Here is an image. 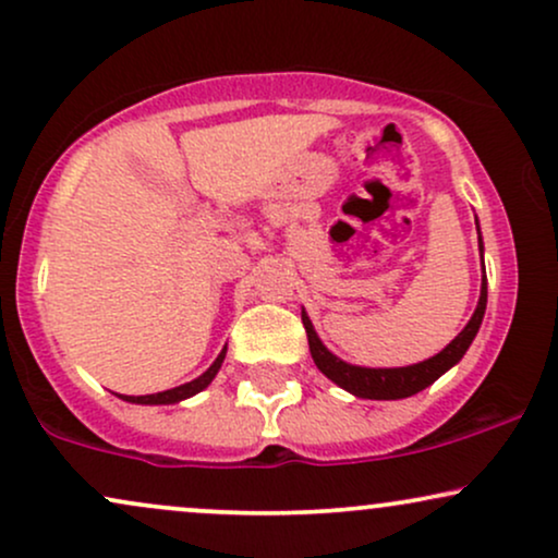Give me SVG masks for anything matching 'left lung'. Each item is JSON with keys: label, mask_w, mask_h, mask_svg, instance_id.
I'll return each mask as SVG.
<instances>
[{"label": "left lung", "mask_w": 558, "mask_h": 558, "mask_svg": "<svg viewBox=\"0 0 558 558\" xmlns=\"http://www.w3.org/2000/svg\"><path fill=\"white\" fill-rule=\"evenodd\" d=\"M478 230V247L481 258H484V243H481V227L476 219ZM486 313V274L481 279V298L476 311H473L471 320L465 323V328L460 331L456 339H452L442 352L429 356V360L409 364V367H360V364H349L328 352V347L318 339L315 333L311 318H307L305 307H302V326H305L307 343H311L313 362L318 364V369L328 380H333L339 388L347 390L356 398H369V401H398V398H409L418 393V390L429 388L437 377H442L447 369L456 367V364L463 360V354L469 352V347L476 339L481 320H484Z\"/></svg>", "instance_id": "obj_1"}]
</instances>
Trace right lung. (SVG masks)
<instances>
[{
    "mask_svg": "<svg viewBox=\"0 0 558 558\" xmlns=\"http://www.w3.org/2000/svg\"><path fill=\"white\" fill-rule=\"evenodd\" d=\"M225 354H227V347L222 349V352L217 354V360L211 362V367L206 369L204 375H198L196 380L178 385V388L162 390V393H153V396H119V398H123V401H129V403H142V405H168V403H181V401H185V398H191V396L202 393V390L206 388V385H209L211 380H215L217 373H219V367H222V362H225Z\"/></svg>",
    "mask_w": 558,
    "mask_h": 558,
    "instance_id": "right-lung-1",
    "label": "right lung"
}]
</instances>
